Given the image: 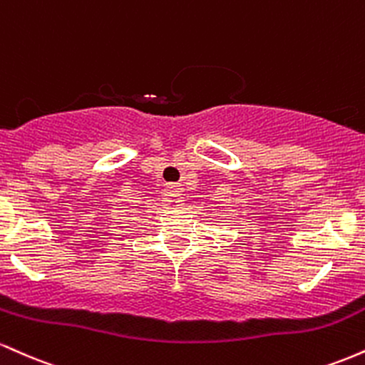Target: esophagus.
Here are the masks:
<instances>
[{"label":"esophagus","mask_w":365,"mask_h":365,"mask_svg":"<svg viewBox=\"0 0 365 365\" xmlns=\"http://www.w3.org/2000/svg\"><path fill=\"white\" fill-rule=\"evenodd\" d=\"M168 188V190H166V194H168L170 197H173L175 200H177V202H182L183 200V188L180 187V185H173V183H171V185H168L166 187Z\"/></svg>","instance_id":"obj_1"}]
</instances>
